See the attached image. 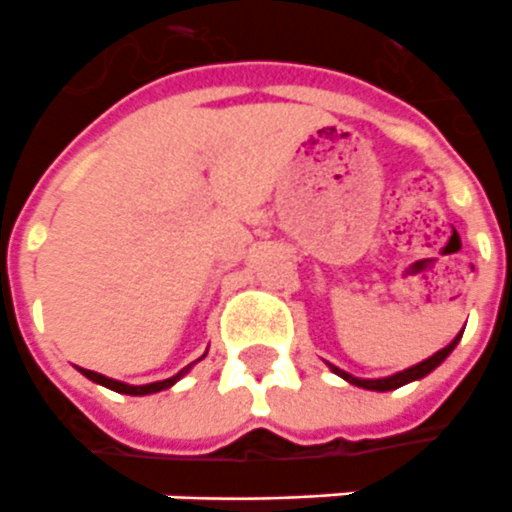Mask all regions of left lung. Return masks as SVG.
Masks as SVG:
<instances>
[{"label":"left lung","mask_w":512,"mask_h":512,"mask_svg":"<svg viewBox=\"0 0 512 512\" xmlns=\"http://www.w3.org/2000/svg\"><path fill=\"white\" fill-rule=\"evenodd\" d=\"M464 333V331H461ZM461 333H458L456 339L448 344V347H442L439 352H434L431 358H426V361L415 363V366H410V369H404V372H396L391 374V377H380V380H363V377H352V374H347L344 369H339V366H333V363H328V369H331L333 374H339L342 380H347L350 385H358V388H366V391H396V388H401V385H407V382H415V380H423L426 374H431L434 369H437L439 363L448 358L450 352L456 350L458 339H461Z\"/></svg>","instance_id":"left-lung-1"}]
</instances>
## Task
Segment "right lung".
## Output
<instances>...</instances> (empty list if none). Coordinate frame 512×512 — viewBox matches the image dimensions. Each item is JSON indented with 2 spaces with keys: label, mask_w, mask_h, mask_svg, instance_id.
Segmentation results:
<instances>
[{
  "label": "right lung",
  "mask_w": 512,
  "mask_h": 512,
  "mask_svg": "<svg viewBox=\"0 0 512 512\" xmlns=\"http://www.w3.org/2000/svg\"><path fill=\"white\" fill-rule=\"evenodd\" d=\"M206 358V355H203ZM192 369V363L189 366H184L179 374H173V377H168V380H160V382H149V385H127V382H119V380H111V377H105V374H97V372H89V369H81L83 377H89L92 382H97V385H105V388H111V391L116 393H127V396H149V393H160L165 391V388H173L176 382L184 377V374Z\"/></svg>",
  "instance_id": "right-lung-1"
}]
</instances>
